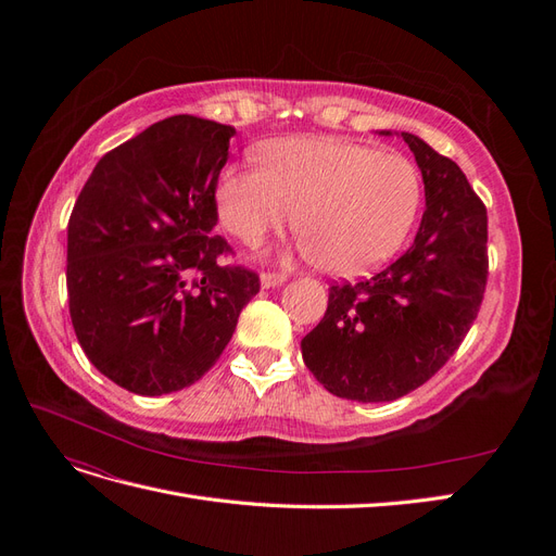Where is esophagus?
Segmentation results:
<instances>
[{"label": "esophagus", "mask_w": 556, "mask_h": 556, "mask_svg": "<svg viewBox=\"0 0 556 556\" xmlns=\"http://www.w3.org/2000/svg\"><path fill=\"white\" fill-rule=\"evenodd\" d=\"M285 280H288V276L285 274H274V271H266L262 274V288H278V285H282Z\"/></svg>", "instance_id": "obj_1"}]
</instances>
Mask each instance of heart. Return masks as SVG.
Wrapping results in <instances>:
<instances>
[{
    "label": "heart",
    "instance_id": "b5f03b06",
    "mask_svg": "<svg viewBox=\"0 0 556 556\" xmlns=\"http://www.w3.org/2000/svg\"><path fill=\"white\" fill-rule=\"evenodd\" d=\"M260 157L262 164H229L217 178L220 223L245 245H260L296 215L304 255L336 276H359L390 260L422 204V176L401 153L288 139Z\"/></svg>",
    "mask_w": 556,
    "mask_h": 556
}]
</instances>
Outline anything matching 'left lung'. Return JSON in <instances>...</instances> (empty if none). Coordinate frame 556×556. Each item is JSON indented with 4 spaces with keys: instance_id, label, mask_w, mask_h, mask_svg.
Returning a JSON list of instances; mask_svg holds the SVG:
<instances>
[{
    "instance_id": "left-lung-1",
    "label": "left lung",
    "mask_w": 556,
    "mask_h": 556,
    "mask_svg": "<svg viewBox=\"0 0 556 556\" xmlns=\"http://www.w3.org/2000/svg\"><path fill=\"white\" fill-rule=\"evenodd\" d=\"M401 137L425 180L417 237L376 276L333 282L325 317L301 341L317 382L362 403L394 401L441 371L476 323L490 266L486 208L464 172L415 134Z\"/></svg>"
}]
</instances>
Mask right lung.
I'll return each mask as SVG.
<instances>
[{"instance_id": "obj_1", "label": "right lung", "mask_w": 556, "mask_h": 556, "mask_svg": "<svg viewBox=\"0 0 556 556\" xmlns=\"http://www.w3.org/2000/svg\"><path fill=\"white\" fill-rule=\"evenodd\" d=\"M237 129L172 115L97 162L66 227L76 339L127 392L162 396L220 359L260 276L217 262L215 188Z\"/></svg>"}]
</instances>
